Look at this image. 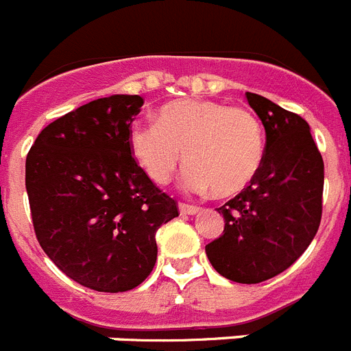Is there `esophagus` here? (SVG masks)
I'll return each instance as SVG.
<instances>
[{"label":"esophagus","mask_w":351,"mask_h":351,"mask_svg":"<svg viewBox=\"0 0 351 351\" xmlns=\"http://www.w3.org/2000/svg\"><path fill=\"white\" fill-rule=\"evenodd\" d=\"M198 210H200V207L198 206H191V204H184V202H181L179 204V213L181 214H197Z\"/></svg>","instance_id":"obj_1"}]
</instances>
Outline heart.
Returning a JSON list of instances; mask_svg holds the SVG:
<instances>
[{
    "instance_id": "1",
    "label": "heart",
    "mask_w": 351,
    "mask_h": 351,
    "mask_svg": "<svg viewBox=\"0 0 351 351\" xmlns=\"http://www.w3.org/2000/svg\"><path fill=\"white\" fill-rule=\"evenodd\" d=\"M132 156L156 184H165L184 161L186 190L218 197L241 193L253 182L265 154L258 117L244 107L210 100H176L158 110L156 123L130 126Z\"/></svg>"
}]
</instances>
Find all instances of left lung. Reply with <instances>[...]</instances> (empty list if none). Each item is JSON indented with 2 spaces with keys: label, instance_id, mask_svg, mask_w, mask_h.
I'll use <instances>...</instances> for the list:
<instances>
[{
  "label": "left lung",
  "instance_id": "left-lung-1",
  "mask_svg": "<svg viewBox=\"0 0 351 351\" xmlns=\"http://www.w3.org/2000/svg\"><path fill=\"white\" fill-rule=\"evenodd\" d=\"M265 128L260 172L218 209L223 235L206 246L213 267L235 283L255 285L287 271L318 232L324 160L299 114L246 93Z\"/></svg>",
  "mask_w": 351,
  "mask_h": 351
}]
</instances>
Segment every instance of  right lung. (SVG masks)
I'll list each match as a JSON object with an SVG mask.
<instances>
[{
	"mask_svg": "<svg viewBox=\"0 0 351 351\" xmlns=\"http://www.w3.org/2000/svg\"><path fill=\"white\" fill-rule=\"evenodd\" d=\"M144 98L114 95L58 117L26 158L31 219L42 250L96 291L138 287L156 263V230L178 202L138 167L128 132Z\"/></svg>",
	"mask_w": 351,
	"mask_h": 351,
	"instance_id": "right-lung-1",
	"label": "right lung"
}]
</instances>
